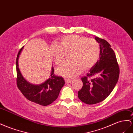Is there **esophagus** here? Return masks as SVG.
<instances>
[{
    "instance_id": "esophagus-1",
    "label": "esophagus",
    "mask_w": 133,
    "mask_h": 133,
    "mask_svg": "<svg viewBox=\"0 0 133 133\" xmlns=\"http://www.w3.org/2000/svg\"><path fill=\"white\" fill-rule=\"evenodd\" d=\"M64 80H65V82L66 83H71V81H72V79H64Z\"/></svg>"
}]
</instances>
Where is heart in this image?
I'll list each match as a JSON object with an SVG mask.
<instances>
[{
  "instance_id": "obj_1",
  "label": "heart",
  "mask_w": 133,
  "mask_h": 133,
  "mask_svg": "<svg viewBox=\"0 0 133 133\" xmlns=\"http://www.w3.org/2000/svg\"><path fill=\"white\" fill-rule=\"evenodd\" d=\"M51 49L52 58L58 65L63 63L66 53L71 52L70 58L72 61L64 63L57 70L59 75L66 78L77 76L83 67L89 69L95 66L101 54L100 45L95 39L75 35L64 37Z\"/></svg>"
}]
</instances>
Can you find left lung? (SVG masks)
<instances>
[{
    "instance_id": "1",
    "label": "left lung",
    "mask_w": 133,
    "mask_h": 133,
    "mask_svg": "<svg viewBox=\"0 0 133 133\" xmlns=\"http://www.w3.org/2000/svg\"><path fill=\"white\" fill-rule=\"evenodd\" d=\"M100 44L99 59L89 73L82 78L83 87L78 92V98L88 105H93L105 99L112 91L118 81L120 69L116 57L109 43L96 37ZM96 76L95 78L89 79Z\"/></svg>"
}]
</instances>
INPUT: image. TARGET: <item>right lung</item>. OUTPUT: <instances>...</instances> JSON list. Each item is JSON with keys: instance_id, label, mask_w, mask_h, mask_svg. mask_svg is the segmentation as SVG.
I'll list each match as a JSON object with an SVG mask.
<instances>
[{"instance_id": "obj_1", "label": "right lung", "mask_w": 133, "mask_h": 133, "mask_svg": "<svg viewBox=\"0 0 133 133\" xmlns=\"http://www.w3.org/2000/svg\"><path fill=\"white\" fill-rule=\"evenodd\" d=\"M22 48L18 53L16 59L17 87L29 101L44 106L50 105L58 97L61 89L65 84L64 79L54 74V69L52 68L49 79L41 84L34 85L25 80L20 73L18 64V59Z\"/></svg>"}]
</instances>
